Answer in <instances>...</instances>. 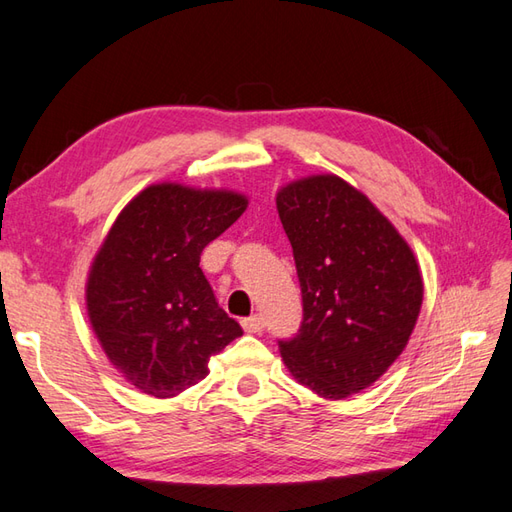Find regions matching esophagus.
<instances>
[{"instance_id": "34e87169", "label": "esophagus", "mask_w": 512, "mask_h": 512, "mask_svg": "<svg viewBox=\"0 0 512 512\" xmlns=\"http://www.w3.org/2000/svg\"><path fill=\"white\" fill-rule=\"evenodd\" d=\"M242 328L248 332V334H259L264 330V319L262 314H253V317H246L242 321Z\"/></svg>"}]
</instances>
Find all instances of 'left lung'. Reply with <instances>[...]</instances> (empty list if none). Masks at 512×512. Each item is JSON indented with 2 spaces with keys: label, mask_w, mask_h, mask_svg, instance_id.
Masks as SVG:
<instances>
[{
  "label": "left lung",
  "mask_w": 512,
  "mask_h": 512,
  "mask_svg": "<svg viewBox=\"0 0 512 512\" xmlns=\"http://www.w3.org/2000/svg\"><path fill=\"white\" fill-rule=\"evenodd\" d=\"M277 211L303 297L299 334L279 341L281 358L297 383L343 400L405 350L422 306L418 262L367 195L332 173L281 187Z\"/></svg>",
  "instance_id": "obj_1"
}]
</instances>
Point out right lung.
Wrapping results in <instances>:
<instances>
[{
    "instance_id": "obj_1",
    "label": "right lung",
    "mask_w": 512,
    "mask_h": 512,
    "mask_svg": "<svg viewBox=\"0 0 512 512\" xmlns=\"http://www.w3.org/2000/svg\"><path fill=\"white\" fill-rule=\"evenodd\" d=\"M246 195L151 184L116 217L96 253L85 306L110 363L154 398L209 374V358L242 336L200 268L204 246L246 211Z\"/></svg>"
}]
</instances>
